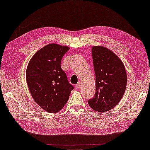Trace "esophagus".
I'll return each mask as SVG.
<instances>
[{"label":"esophagus","mask_w":150,"mask_h":150,"mask_svg":"<svg viewBox=\"0 0 150 150\" xmlns=\"http://www.w3.org/2000/svg\"><path fill=\"white\" fill-rule=\"evenodd\" d=\"M80 86H81V83H78L75 85V88H76V89H79Z\"/></svg>","instance_id":"1"}]
</instances>
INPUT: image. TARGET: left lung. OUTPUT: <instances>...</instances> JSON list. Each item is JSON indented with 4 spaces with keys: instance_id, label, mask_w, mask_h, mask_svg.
Listing matches in <instances>:
<instances>
[{
    "instance_id": "8db88e82",
    "label": "left lung",
    "mask_w": 150,
    "mask_h": 150,
    "mask_svg": "<svg viewBox=\"0 0 150 150\" xmlns=\"http://www.w3.org/2000/svg\"><path fill=\"white\" fill-rule=\"evenodd\" d=\"M91 53L96 93L88 103L97 112H105L113 109L123 97L127 85L126 71L120 59L105 47L94 46Z\"/></svg>"
}]
</instances>
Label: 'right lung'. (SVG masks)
Returning a JSON list of instances; mask_svg holds the SVG:
<instances>
[{
  "instance_id": "right-lung-1",
  "label": "right lung",
  "mask_w": 150,
  "mask_h": 150,
  "mask_svg": "<svg viewBox=\"0 0 150 150\" xmlns=\"http://www.w3.org/2000/svg\"><path fill=\"white\" fill-rule=\"evenodd\" d=\"M69 47L51 43L39 50L30 59L26 79L35 102L49 113L61 110L73 86L61 67L63 57Z\"/></svg>"
}]
</instances>
